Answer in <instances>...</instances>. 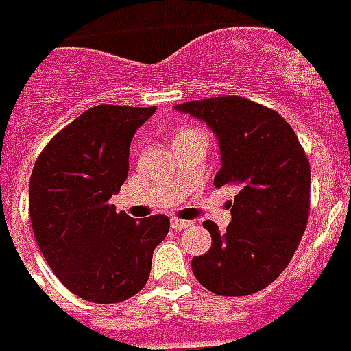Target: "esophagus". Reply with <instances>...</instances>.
Listing matches in <instances>:
<instances>
[{"mask_svg": "<svg viewBox=\"0 0 351 351\" xmlns=\"http://www.w3.org/2000/svg\"><path fill=\"white\" fill-rule=\"evenodd\" d=\"M170 226H172V229H186V228H192L194 226V222H191V220H181V218H172L170 220Z\"/></svg>", "mask_w": 351, "mask_h": 351, "instance_id": "34e87169", "label": "esophagus"}]
</instances>
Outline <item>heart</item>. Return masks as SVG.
<instances>
[{
    "label": "heart",
    "instance_id": "obj_1",
    "mask_svg": "<svg viewBox=\"0 0 351 351\" xmlns=\"http://www.w3.org/2000/svg\"><path fill=\"white\" fill-rule=\"evenodd\" d=\"M185 133H189V131H181V133H179L178 136H181V135H185Z\"/></svg>",
    "mask_w": 351,
    "mask_h": 351
}]
</instances>
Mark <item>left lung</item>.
I'll use <instances>...</instances> for the list:
<instances>
[{
    "label": "left lung",
    "mask_w": 351,
    "mask_h": 351,
    "mask_svg": "<svg viewBox=\"0 0 351 351\" xmlns=\"http://www.w3.org/2000/svg\"><path fill=\"white\" fill-rule=\"evenodd\" d=\"M210 128L222 166L215 186L237 185L231 223L213 237L192 272L207 291L247 296L263 291L291 263L302 241L311 204V166L294 129L265 105L241 96H218L173 107Z\"/></svg>",
    "instance_id": "1"
}]
</instances>
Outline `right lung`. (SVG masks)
I'll return each mask as SVG.
<instances>
[{
    "mask_svg": "<svg viewBox=\"0 0 351 351\" xmlns=\"http://www.w3.org/2000/svg\"><path fill=\"white\" fill-rule=\"evenodd\" d=\"M155 107L97 105L47 142L29 181V216L60 283L94 304H118L146 285L170 220L136 222L110 205L128 179L133 135Z\"/></svg>",
    "mask_w": 351,
    "mask_h": 351,
    "instance_id": "right-lung-1",
    "label": "right lung"
}]
</instances>
